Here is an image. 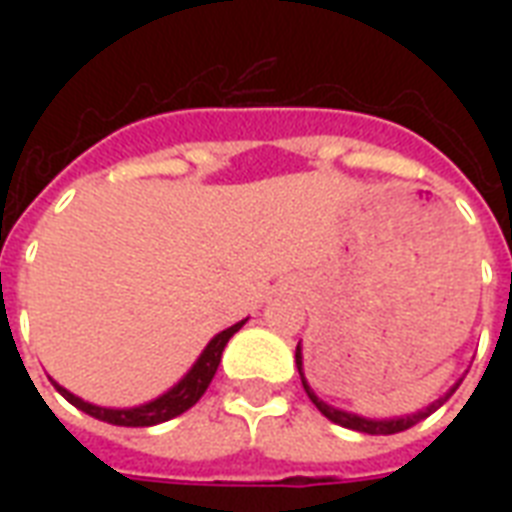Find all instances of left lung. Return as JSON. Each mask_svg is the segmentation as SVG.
<instances>
[{"mask_svg": "<svg viewBox=\"0 0 512 512\" xmlns=\"http://www.w3.org/2000/svg\"><path fill=\"white\" fill-rule=\"evenodd\" d=\"M295 361H297V369H300V377H303V356H300V345H297L295 350ZM460 385V382H457ZM457 385H454L449 393H446L444 398H438L436 404H430L425 412H417V414H409V417H398V420H366V417H358V414H348V412H340V409H332L329 404H324L321 398L313 396V390L308 388V382H305L303 377V388L305 393H308V398H311L313 404H316V409H319L327 420L337 422V425H342V428H350V430H358V433H369V436H390V433H401V430H409L412 425H417V422H422L425 417H428L430 412H436L438 406L444 404L446 398L452 396L454 390H457Z\"/></svg>", "mask_w": 512, "mask_h": 512, "instance_id": "left-lung-1", "label": "left lung"}]
</instances>
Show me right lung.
<instances>
[{
    "label": "right lung",
    "instance_id": "obj_1",
    "mask_svg": "<svg viewBox=\"0 0 512 512\" xmlns=\"http://www.w3.org/2000/svg\"><path fill=\"white\" fill-rule=\"evenodd\" d=\"M241 327H244V321H239V324H233V327H228L225 332H220V335L204 348L199 361L193 364L191 372L185 374L175 388L167 390L164 396H159L156 401H151V404L135 406V409H103V406L87 404L82 398H76L74 393H68L66 388H60L58 382H52V385L58 388V393L66 398L68 404H74L76 409H82V412H87L90 417H95V420L111 422V425H124V428H148V425H159V422L172 420L177 414H183L185 409H191V406L204 396V390L209 388V382H212V377H215L217 372L223 348Z\"/></svg>",
    "mask_w": 512,
    "mask_h": 512
}]
</instances>
